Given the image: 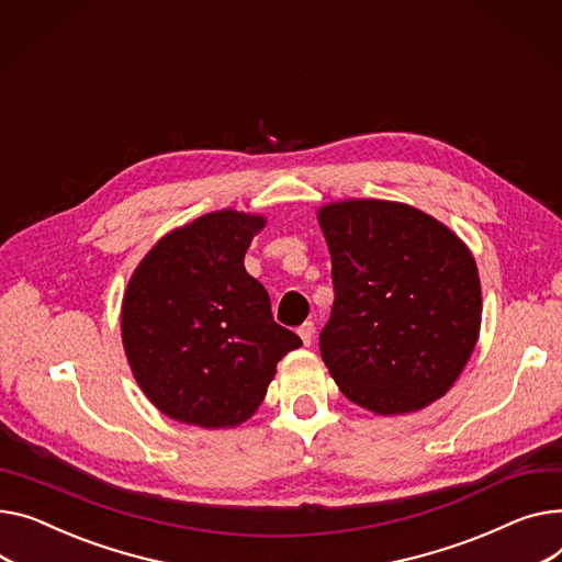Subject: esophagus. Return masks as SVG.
<instances>
[{"instance_id":"esophagus-1","label":"esophagus","mask_w":562,"mask_h":562,"mask_svg":"<svg viewBox=\"0 0 562 562\" xmlns=\"http://www.w3.org/2000/svg\"><path fill=\"white\" fill-rule=\"evenodd\" d=\"M314 331H316V327H314V323H312V321H307V323H303L301 327H297V334H301V339H303V344H305V346H312V341H314Z\"/></svg>"}]
</instances>
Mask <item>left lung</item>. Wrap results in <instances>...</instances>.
<instances>
[{"instance_id":"1","label":"left lung","mask_w":562,"mask_h":562,"mask_svg":"<svg viewBox=\"0 0 562 562\" xmlns=\"http://www.w3.org/2000/svg\"><path fill=\"white\" fill-rule=\"evenodd\" d=\"M316 218L334 280L321 355L336 386L378 416L416 414L440 400L481 329V280L468 244L397 201H331Z\"/></svg>"}]
</instances>
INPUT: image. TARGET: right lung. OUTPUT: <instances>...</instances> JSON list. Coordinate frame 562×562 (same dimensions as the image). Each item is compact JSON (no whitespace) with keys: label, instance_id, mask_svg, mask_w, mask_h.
I'll return each mask as SVG.
<instances>
[{"label":"right lung","instance_id":"add662e5","mask_svg":"<svg viewBox=\"0 0 562 562\" xmlns=\"http://www.w3.org/2000/svg\"><path fill=\"white\" fill-rule=\"evenodd\" d=\"M267 216L207 212L160 237L122 297V344L133 378L160 414L233 429L265 402L278 361L301 348L278 325L244 255Z\"/></svg>","mask_w":562,"mask_h":562}]
</instances>
